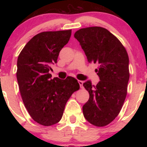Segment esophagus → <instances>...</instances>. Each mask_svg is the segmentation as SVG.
<instances>
[{
    "label": "esophagus",
    "instance_id": "34e87169",
    "mask_svg": "<svg viewBox=\"0 0 147 147\" xmlns=\"http://www.w3.org/2000/svg\"><path fill=\"white\" fill-rule=\"evenodd\" d=\"M78 83L80 84V86L81 88H83V83L84 82L83 81H81V80H78Z\"/></svg>",
    "mask_w": 147,
    "mask_h": 147
}]
</instances>
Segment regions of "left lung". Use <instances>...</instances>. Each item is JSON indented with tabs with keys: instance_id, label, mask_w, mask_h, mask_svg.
Wrapping results in <instances>:
<instances>
[{
	"instance_id": "1",
	"label": "left lung",
	"mask_w": 147,
	"mask_h": 147,
	"mask_svg": "<svg viewBox=\"0 0 147 147\" xmlns=\"http://www.w3.org/2000/svg\"><path fill=\"white\" fill-rule=\"evenodd\" d=\"M74 37L80 42L88 62L99 65L95 70L100 80L97 85H92L90 80L83 84L90 94L82 108L84 116L94 126H106L118 115L127 94L128 53L119 40L103 27L81 29Z\"/></svg>"
}]
</instances>
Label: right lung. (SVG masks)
I'll list each match as a JSON object with an SVG mask.
<instances>
[{
	"mask_svg": "<svg viewBox=\"0 0 147 147\" xmlns=\"http://www.w3.org/2000/svg\"><path fill=\"white\" fill-rule=\"evenodd\" d=\"M71 35V30L42 32L26 44L18 57L17 78L22 100L31 118L41 125L59 122L67 100L80 89L74 78L52 79L49 74Z\"/></svg>",
	"mask_w": 147,
	"mask_h": 147,
	"instance_id": "obj_1",
	"label": "right lung"
}]
</instances>
